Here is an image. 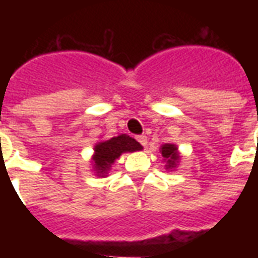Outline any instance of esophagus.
<instances>
[{
	"label": "esophagus",
	"mask_w": 258,
	"mask_h": 258,
	"mask_svg": "<svg viewBox=\"0 0 258 258\" xmlns=\"http://www.w3.org/2000/svg\"><path fill=\"white\" fill-rule=\"evenodd\" d=\"M138 138V142H140L141 145L144 146V148H146V145H148V138H146L145 135H140V137H137Z\"/></svg>",
	"instance_id": "esophagus-1"
}]
</instances>
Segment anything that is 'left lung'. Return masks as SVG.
Listing matches in <instances>:
<instances>
[{"mask_svg": "<svg viewBox=\"0 0 258 258\" xmlns=\"http://www.w3.org/2000/svg\"><path fill=\"white\" fill-rule=\"evenodd\" d=\"M162 156L167 160L168 168L174 167L175 163L178 160V155H177V146L173 144H166L162 146Z\"/></svg>", "mask_w": 258, "mask_h": 258, "instance_id": "8db88e82", "label": "left lung"}]
</instances>
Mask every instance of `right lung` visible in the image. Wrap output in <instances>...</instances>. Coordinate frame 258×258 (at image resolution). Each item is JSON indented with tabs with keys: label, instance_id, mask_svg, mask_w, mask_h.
<instances>
[{
	"label": "right lung",
	"instance_id": "obj_1",
	"mask_svg": "<svg viewBox=\"0 0 258 258\" xmlns=\"http://www.w3.org/2000/svg\"><path fill=\"white\" fill-rule=\"evenodd\" d=\"M142 146L134 138L128 135H118L110 140L99 142L95 146V155H94V164H95L96 173L106 174L116 159L124 152L141 151Z\"/></svg>",
	"mask_w": 258,
	"mask_h": 258
}]
</instances>
